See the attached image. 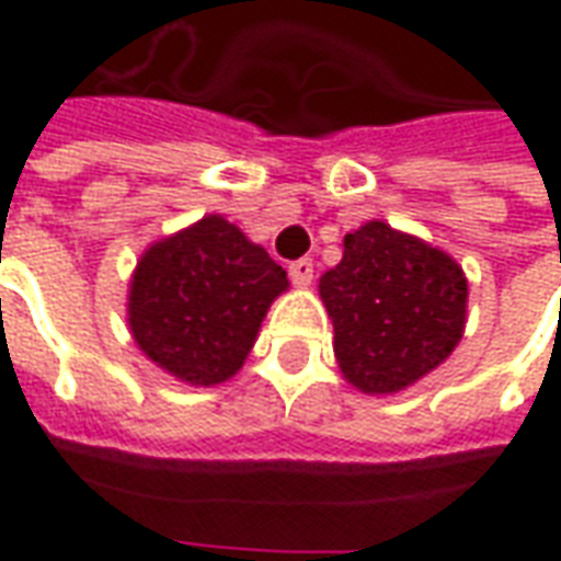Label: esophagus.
Here are the masks:
<instances>
[{
    "instance_id": "obj_1",
    "label": "esophagus",
    "mask_w": 561,
    "mask_h": 561,
    "mask_svg": "<svg viewBox=\"0 0 561 561\" xmlns=\"http://www.w3.org/2000/svg\"><path fill=\"white\" fill-rule=\"evenodd\" d=\"M288 276L297 288H306L309 282H312V261L309 257H300V261H294L291 267H288Z\"/></svg>"
}]
</instances>
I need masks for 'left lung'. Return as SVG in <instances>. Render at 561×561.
I'll list each match as a JSON object with an SVG mask.
<instances>
[{"label":"left lung","mask_w":561,"mask_h":561,"mask_svg":"<svg viewBox=\"0 0 561 561\" xmlns=\"http://www.w3.org/2000/svg\"><path fill=\"white\" fill-rule=\"evenodd\" d=\"M318 282L342 376L364 393H397L445 364L462 340L469 282L454 257L385 221L345 233Z\"/></svg>","instance_id":"8db88e82"}]
</instances>
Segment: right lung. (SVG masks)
I'll list each match as a JSON object with an SVG mask.
<instances>
[{"label": "right lung", "mask_w": 561, "mask_h": 561, "mask_svg": "<svg viewBox=\"0 0 561 561\" xmlns=\"http://www.w3.org/2000/svg\"><path fill=\"white\" fill-rule=\"evenodd\" d=\"M285 270L221 216L152 243L128 285V330L164 373L195 388L245 364Z\"/></svg>", "instance_id": "obj_1"}]
</instances>
